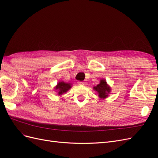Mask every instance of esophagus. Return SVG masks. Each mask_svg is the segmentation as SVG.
Masks as SVG:
<instances>
[{"instance_id": "1", "label": "esophagus", "mask_w": 158, "mask_h": 158, "mask_svg": "<svg viewBox=\"0 0 158 158\" xmlns=\"http://www.w3.org/2000/svg\"><path fill=\"white\" fill-rule=\"evenodd\" d=\"M78 84L79 85H84V82H80V81H78Z\"/></svg>"}]
</instances>
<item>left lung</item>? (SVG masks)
<instances>
[{
  "label": "left lung",
  "mask_w": 158,
  "mask_h": 158,
  "mask_svg": "<svg viewBox=\"0 0 158 158\" xmlns=\"http://www.w3.org/2000/svg\"><path fill=\"white\" fill-rule=\"evenodd\" d=\"M94 89L98 93L99 97L101 99H105L108 97L109 94L111 92V88L107 84L105 79L100 80V83L96 86L94 87Z\"/></svg>",
  "instance_id": "1"
}]
</instances>
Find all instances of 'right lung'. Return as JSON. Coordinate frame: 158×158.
Masks as SVG:
<instances>
[{
	"label": "right lung",
	"mask_w": 158,
	"mask_h": 158,
	"mask_svg": "<svg viewBox=\"0 0 158 158\" xmlns=\"http://www.w3.org/2000/svg\"><path fill=\"white\" fill-rule=\"evenodd\" d=\"M71 87L70 84L66 83L64 82H59L55 86V89L57 90L59 95H62L67 92L71 88Z\"/></svg>",
	"instance_id": "obj_1"
}]
</instances>
